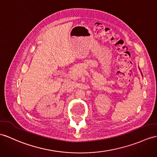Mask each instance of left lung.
Returning a JSON list of instances; mask_svg holds the SVG:
<instances>
[{
  "label": "left lung",
  "mask_w": 157,
  "mask_h": 157,
  "mask_svg": "<svg viewBox=\"0 0 157 157\" xmlns=\"http://www.w3.org/2000/svg\"><path fill=\"white\" fill-rule=\"evenodd\" d=\"M139 69H140V68H139ZM141 75H143V74H142V72H141Z\"/></svg>",
  "instance_id": "left-lung-1"
}]
</instances>
